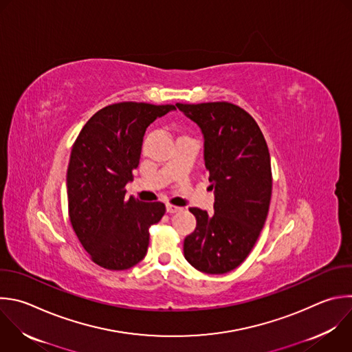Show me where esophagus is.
<instances>
[{"label": "esophagus", "mask_w": 352, "mask_h": 352, "mask_svg": "<svg viewBox=\"0 0 352 352\" xmlns=\"http://www.w3.org/2000/svg\"><path fill=\"white\" fill-rule=\"evenodd\" d=\"M181 210H182V208L178 207V206L167 204V212H168V214H175V212H178V211H181Z\"/></svg>", "instance_id": "1"}]
</instances>
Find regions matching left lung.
<instances>
[{
  "label": "left lung",
  "mask_w": 352,
  "mask_h": 352,
  "mask_svg": "<svg viewBox=\"0 0 352 352\" xmlns=\"http://www.w3.org/2000/svg\"><path fill=\"white\" fill-rule=\"evenodd\" d=\"M204 137V163L214 188V214L190 207L196 229L184 256L196 270L219 275L239 267L265 223L272 195L271 157L253 117L229 102L177 103Z\"/></svg>",
  "instance_id": "left-lung-1"
}]
</instances>
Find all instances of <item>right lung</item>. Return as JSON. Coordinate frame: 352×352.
I'll use <instances>...</instances> for the list:
<instances>
[{
	"label": "right lung",
	"instance_id": "1",
	"mask_svg": "<svg viewBox=\"0 0 352 352\" xmlns=\"http://www.w3.org/2000/svg\"><path fill=\"white\" fill-rule=\"evenodd\" d=\"M174 104L119 102L98 110L73 144L67 167L69 218L89 258L110 271L137 265L148 252L149 228L166 212L160 201L126 197L145 131Z\"/></svg>",
	"mask_w": 352,
	"mask_h": 352
}]
</instances>
